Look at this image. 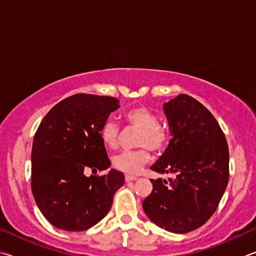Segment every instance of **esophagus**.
<instances>
[{"label": "esophagus", "instance_id": "1", "mask_svg": "<svg viewBox=\"0 0 256 256\" xmlns=\"http://www.w3.org/2000/svg\"><path fill=\"white\" fill-rule=\"evenodd\" d=\"M136 176H129V174H126V176H124V180L127 181V182H130V181H135L136 180Z\"/></svg>", "mask_w": 256, "mask_h": 256}]
</instances>
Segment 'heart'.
<instances>
[{"mask_svg": "<svg viewBox=\"0 0 256 256\" xmlns=\"http://www.w3.org/2000/svg\"><path fill=\"white\" fill-rule=\"evenodd\" d=\"M128 127L140 130L136 146L142 148L132 152H122L112 158L114 168L127 174H137L150 160L148 150L160 152L168 144V132L158 122V116L146 106H135L124 114ZM101 138L110 150L118 147L119 127L114 121H106L101 128Z\"/></svg>", "mask_w": 256, "mask_h": 256, "instance_id": "1", "label": "heart"}]
</instances>
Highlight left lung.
<instances>
[{
    "mask_svg": "<svg viewBox=\"0 0 256 256\" xmlns=\"http://www.w3.org/2000/svg\"><path fill=\"white\" fill-rule=\"evenodd\" d=\"M163 109L172 138L150 170L176 178H170L168 186L162 178L150 180L153 191L142 209L158 227L184 234L216 212L230 178V152L217 120L196 98L180 94Z\"/></svg>",
    "mask_w": 256,
    "mask_h": 256,
    "instance_id": "8db88e82",
    "label": "left lung"
}]
</instances>
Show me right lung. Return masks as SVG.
<instances>
[{
  "mask_svg": "<svg viewBox=\"0 0 256 256\" xmlns=\"http://www.w3.org/2000/svg\"><path fill=\"white\" fill-rule=\"evenodd\" d=\"M119 100L80 93L64 98L44 116L31 152V190L44 218L62 230H86L109 212L124 186V173L86 176L88 168L110 166L101 128Z\"/></svg>",
  "mask_w": 256,
  "mask_h": 256,
  "instance_id": "add662e5",
  "label": "right lung"
}]
</instances>
